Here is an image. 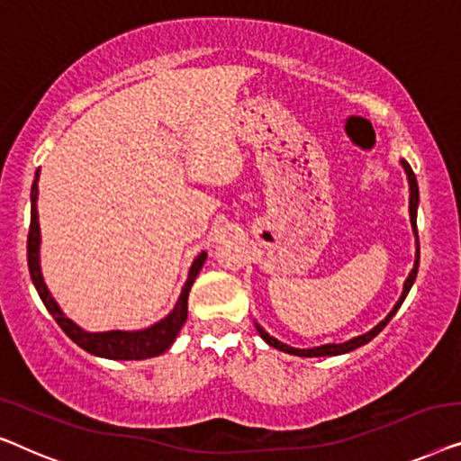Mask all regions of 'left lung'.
I'll list each match as a JSON object with an SVG mask.
<instances>
[{
  "mask_svg": "<svg viewBox=\"0 0 461 461\" xmlns=\"http://www.w3.org/2000/svg\"><path fill=\"white\" fill-rule=\"evenodd\" d=\"M401 167H403V171H405V175H407V184H410V221H411L413 236H416V261H413V269L410 271V276H407V280H405V284H403V293H401L399 301L394 303V307L391 309V313H388V315L384 317V320H382V321L378 323V326H374V328L369 330V332H366V334L355 336V339L347 340V342H339V345H336V342H328V345L313 347V348H296V347H290V345H286V342L277 340V339H274V336H271V334L265 332V328L261 326V323H255L258 336H261V339H263L265 342H267L269 347H274V348H277V351H284V353H288V355H296V357H334V355L351 353V351H355V348L367 345V342L374 340L375 336H378V334L382 332V330L386 328V323L393 320V315L397 313L399 307H401V304H403V301H405L407 293H410V290H411L413 282H416L418 265H420V242H418V203H420V190H418L416 175H413L410 163H407V160H401Z\"/></svg>",
  "mask_w": 461,
  "mask_h": 461,
  "instance_id": "8db88e82",
  "label": "left lung"
}]
</instances>
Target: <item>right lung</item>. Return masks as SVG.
Wrapping results in <instances>:
<instances>
[{
    "instance_id": "obj_1",
    "label": "right lung",
    "mask_w": 461,
    "mask_h": 461,
    "mask_svg": "<svg viewBox=\"0 0 461 461\" xmlns=\"http://www.w3.org/2000/svg\"><path fill=\"white\" fill-rule=\"evenodd\" d=\"M39 168L35 173L33 187H31V228H29V240H27V258H29V271L31 280H33L35 288L45 309L50 311V315L58 321V326L64 330V334L68 336L70 340L77 342L83 351L95 355V357H106L114 361H140V359H150L157 357V355H163L168 347L173 345L175 339H177L179 330L184 328L187 320V296H190L192 284L196 280V276L203 269L206 261V252L203 250L200 255L194 258L190 271H187V280L181 288V294L175 303L171 313L163 320L154 323L150 328L144 330H108V332H87L81 326L70 320V317L64 315L60 304L56 303V298L45 286L43 276H41V261H39V246H41V231H39V215H37V196H39Z\"/></svg>"
}]
</instances>
